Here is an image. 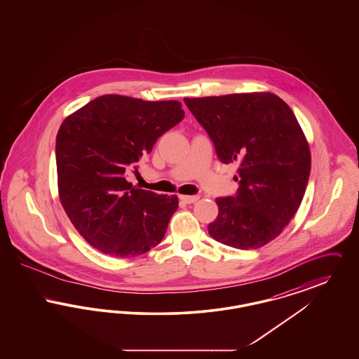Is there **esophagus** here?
<instances>
[{
    "label": "esophagus",
    "mask_w": 359,
    "mask_h": 359,
    "mask_svg": "<svg viewBox=\"0 0 359 359\" xmlns=\"http://www.w3.org/2000/svg\"><path fill=\"white\" fill-rule=\"evenodd\" d=\"M199 199V196L198 195H194V196H188V195H182L180 196V201L182 202H184V203H187V205H191V203H195L196 201Z\"/></svg>",
    "instance_id": "1"
}]
</instances>
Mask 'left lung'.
Listing matches in <instances>:
<instances>
[{
    "mask_svg": "<svg viewBox=\"0 0 359 359\" xmlns=\"http://www.w3.org/2000/svg\"><path fill=\"white\" fill-rule=\"evenodd\" d=\"M223 164L238 163V189L217 198L208 234L236 249L280 236L303 201L311 171L306 136L290 106L272 93L184 98Z\"/></svg>",
    "mask_w": 359,
    "mask_h": 359,
    "instance_id": "obj_1",
    "label": "left lung"
}]
</instances>
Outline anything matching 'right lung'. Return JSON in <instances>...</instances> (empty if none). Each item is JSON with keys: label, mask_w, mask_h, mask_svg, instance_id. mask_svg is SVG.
<instances>
[{"label": "right lung", "mask_w": 359, "mask_h": 359, "mask_svg": "<svg viewBox=\"0 0 359 359\" xmlns=\"http://www.w3.org/2000/svg\"><path fill=\"white\" fill-rule=\"evenodd\" d=\"M183 118L177 101L109 94L63 121L55 148L59 196L93 248L117 258L136 257L164 238L177 196L135 188L126 173Z\"/></svg>", "instance_id": "right-lung-1"}]
</instances>
